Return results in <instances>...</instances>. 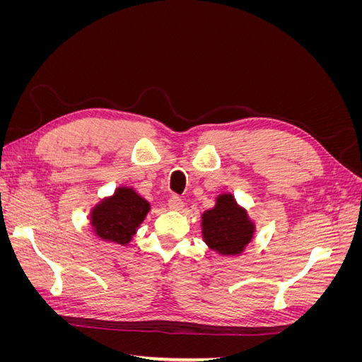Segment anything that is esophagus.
<instances>
[{"label":"esophagus","instance_id":"1","mask_svg":"<svg viewBox=\"0 0 362 362\" xmlns=\"http://www.w3.org/2000/svg\"><path fill=\"white\" fill-rule=\"evenodd\" d=\"M169 208L173 211H180L184 208V201L181 198H178V196H172V198L169 199Z\"/></svg>","mask_w":362,"mask_h":362}]
</instances>
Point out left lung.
I'll use <instances>...</instances> for the list:
<instances>
[{"label": "left lung", "instance_id": "8db88e82", "mask_svg": "<svg viewBox=\"0 0 362 362\" xmlns=\"http://www.w3.org/2000/svg\"><path fill=\"white\" fill-rule=\"evenodd\" d=\"M201 228L202 240L216 254L237 257L254 240L257 226L233 193H222L216 198L214 206L202 213Z\"/></svg>", "mask_w": 362, "mask_h": 362}]
</instances>
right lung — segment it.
Instances as JSON below:
<instances>
[{
	"label": "right lung",
	"instance_id": "1",
	"mask_svg": "<svg viewBox=\"0 0 362 362\" xmlns=\"http://www.w3.org/2000/svg\"><path fill=\"white\" fill-rule=\"evenodd\" d=\"M149 211L151 204L144 196L133 187L120 185L92 206L89 221L98 240L124 246L133 240Z\"/></svg>",
	"mask_w": 362,
	"mask_h": 362
}]
</instances>
